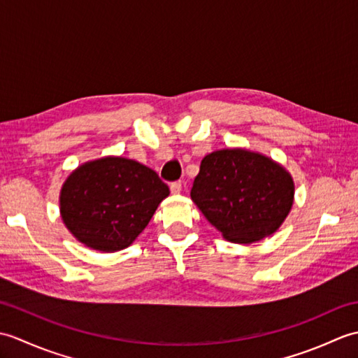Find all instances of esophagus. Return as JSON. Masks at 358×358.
<instances>
[{"label":"esophagus","instance_id":"obj_1","mask_svg":"<svg viewBox=\"0 0 358 358\" xmlns=\"http://www.w3.org/2000/svg\"><path fill=\"white\" fill-rule=\"evenodd\" d=\"M171 192L172 194H180L181 192V183H180V181H173V183L171 185Z\"/></svg>","mask_w":358,"mask_h":358}]
</instances>
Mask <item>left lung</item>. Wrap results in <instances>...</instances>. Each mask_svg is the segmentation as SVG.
I'll list each match as a JSON object with an SVG mask.
<instances>
[{
  "instance_id": "8db88e82",
  "label": "left lung",
  "mask_w": 358,
  "mask_h": 358,
  "mask_svg": "<svg viewBox=\"0 0 358 358\" xmlns=\"http://www.w3.org/2000/svg\"><path fill=\"white\" fill-rule=\"evenodd\" d=\"M294 189L291 173L273 159L246 149H222L201 159L191 199L226 240L249 245L285 222Z\"/></svg>"
}]
</instances>
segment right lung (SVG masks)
Returning <instances> with one entry per match:
<instances>
[{"mask_svg":"<svg viewBox=\"0 0 358 358\" xmlns=\"http://www.w3.org/2000/svg\"><path fill=\"white\" fill-rule=\"evenodd\" d=\"M169 195L155 171L135 159L104 157L78 166L62 187L59 212L83 245L117 252L131 246Z\"/></svg>","mask_w":358,"mask_h":358,"instance_id":"right-lung-1","label":"right lung"}]
</instances>
